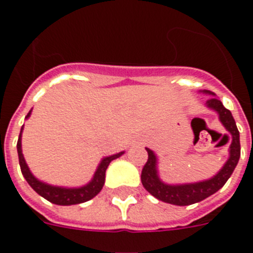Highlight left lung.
I'll use <instances>...</instances> for the list:
<instances>
[{"instance_id":"1","label":"left lung","mask_w":253,"mask_h":253,"mask_svg":"<svg viewBox=\"0 0 253 253\" xmlns=\"http://www.w3.org/2000/svg\"><path fill=\"white\" fill-rule=\"evenodd\" d=\"M200 92L209 95L210 97L205 102V106L210 110L218 114L219 122L225 128V130L232 135V142L229 146V157L223 167L216 172L213 177L198 182H189V184H166L163 182L158 173V158L152 149L146 148L148 152V161L142 169V184L144 189L151 195L157 198L158 200L169 204L185 207L195 203L202 202L209 198L222 189L227 180L231 177L236 169L237 163L241 157V144H240V131L237 129L232 113L225 109L220 100L215 97V93L211 91L203 90Z\"/></svg>"}]
</instances>
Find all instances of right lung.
<instances>
[{"mask_svg":"<svg viewBox=\"0 0 253 253\" xmlns=\"http://www.w3.org/2000/svg\"><path fill=\"white\" fill-rule=\"evenodd\" d=\"M31 115V110L29 111L28 115L25 116V119H29ZM22 130H24V125L21 126V130H20L19 140H17V154H19V163L20 169H21L22 175L25 177V180L28 181V184L30 185L33 189L39 194L40 196H43L44 199H46L48 202L53 203V204L57 205H75V204H81V203L88 202L92 198H95L97 194L101 191L102 186L105 184V172H106L107 166L110 165L111 161L119 158L120 156L124 154V152H119L116 154H111V156H107L104 157L100 161L99 166L96 169L95 173H93V177L91 178L90 182H87L86 185L80 187H63V186H54V185L46 184L40 181L39 178L35 177L33 173H31L30 169L26 165V161L24 158V154H22V148H21V137H22Z\"/></svg>","mask_w":253,"mask_h":253,"instance_id":"1","label":"right lung"}]
</instances>
